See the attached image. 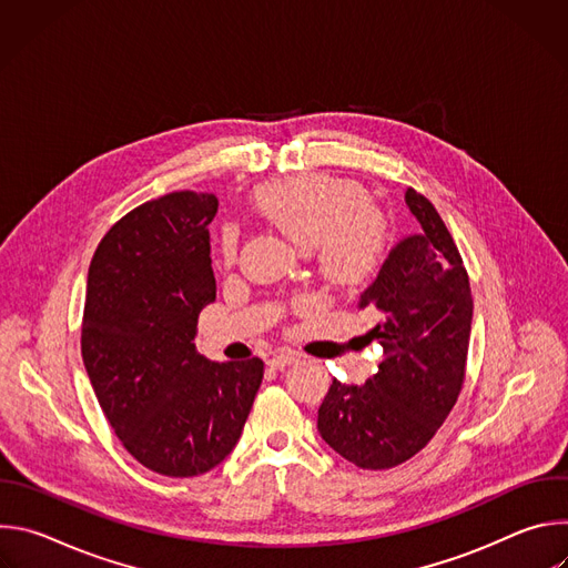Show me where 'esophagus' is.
<instances>
[{"mask_svg": "<svg viewBox=\"0 0 568 568\" xmlns=\"http://www.w3.org/2000/svg\"><path fill=\"white\" fill-rule=\"evenodd\" d=\"M298 359V353H294V351H276L272 357H270V366L272 368H283V366H290L292 362H296Z\"/></svg>", "mask_w": 568, "mask_h": 568, "instance_id": "1", "label": "esophagus"}]
</instances>
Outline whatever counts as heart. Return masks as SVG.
Here are the masks:
<instances>
[{
	"label": "heart",
	"mask_w": 568,
	"mask_h": 568,
	"mask_svg": "<svg viewBox=\"0 0 568 568\" xmlns=\"http://www.w3.org/2000/svg\"><path fill=\"white\" fill-rule=\"evenodd\" d=\"M256 209L296 247L312 252L318 274L337 290L366 285L386 256V220L368 191L326 173H303L263 184ZM235 229L222 233V256L233 261Z\"/></svg>",
	"instance_id": "b5f03b06"
}]
</instances>
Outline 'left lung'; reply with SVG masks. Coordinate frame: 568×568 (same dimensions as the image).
Here are the masks:
<instances>
[{
    "label": "left lung",
    "instance_id": "1",
    "mask_svg": "<svg viewBox=\"0 0 568 568\" xmlns=\"http://www.w3.org/2000/svg\"><path fill=\"white\" fill-rule=\"evenodd\" d=\"M418 233L384 258L357 307L379 316L368 333L384 351L362 384L333 379L318 407V434L362 469H388L416 456L458 399L471 331L463 258L434 204L407 189Z\"/></svg>",
    "mask_w": 568,
    "mask_h": 568
}]
</instances>
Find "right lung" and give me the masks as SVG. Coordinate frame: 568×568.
Returning <instances> with one entry per match:
<instances>
[{
	"label": "right lung",
	"mask_w": 568,
	"mask_h": 568,
	"mask_svg": "<svg viewBox=\"0 0 568 568\" xmlns=\"http://www.w3.org/2000/svg\"><path fill=\"white\" fill-rule=\"evenodd\" d=\"M213 193L145 202L101 240L88 274L85 371L123 447L164 476L220 465L247 423L263 362H211L195 351L197 316L215 301Z\"/></svg>",
	"instance_id": "obj_1"
}]
</instances>
